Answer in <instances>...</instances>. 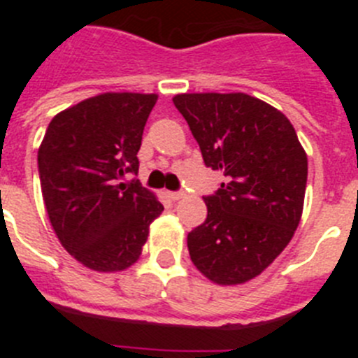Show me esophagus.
<instances>
[{
    "instance_id": "1",
    "label": "esophagus",
    "mask_w": 358,
    "mask_h": 358,
    "mask_svg": "<svg viewBox=\"0 0 358 358\" xmlns=\"http://www.w3.org/2000/svg\"><path fill=\"white\" fill-rule=\"evenodd\" d=\"M169 197L172 199V201H181V199L185 197V194H182V192H169Z\"/></svg>"
}]
</instances>
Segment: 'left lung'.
I'll use <instances>...</instances> for the list:
<instances>
[{
  "label": "left lung",
  "instance_id": "8db88e82",
  "mask_svg": "<svg viewBox=\"0 0 358 358\" xmlns=\"http://www.w3.org/2000/svg\"><path fill=\"white\" fill-rule=\"evenodd\" d=\"M204 164L224 176L204 197L208 217L188 233L189 258L217 285L260 276L292 240L305 202L308 159L281 110L245 93L173 96Z\"/></svg>",
  "mask_w": 358,
  "mask_h": 358
}]
</instances>
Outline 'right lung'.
<instances>
[{"label":"right lung","instance_id":"1","mask_svg":"<svg viewBox=\"0 0 358 358\" xmlns=\"http://www.w3.org/2000/svg\"><path fill=\"white\" fill-rule=\"evenodd\" d=\"M157 94L102 93L61 110L37 154L41 189L62 248L84 267L118 273L138 262L163 204L138 181L145 123Z\"/></svg>","mask_w":358,"mask_h":358}]
</instances>
